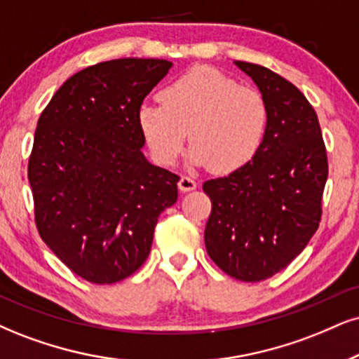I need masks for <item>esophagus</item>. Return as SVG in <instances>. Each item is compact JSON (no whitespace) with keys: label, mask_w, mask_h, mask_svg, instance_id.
Listing matches in <instances>:
<instances>
[{"label":"esophagus","mask_w":359,"mask_h":359,"mask_svg":"<svg viewBox=\"0 0 359 359\" xmlns=\"http://www.w3.org/2000/svg\"><path fill=\"white\" fill-rule=\"evenodd\" d=\"M196 187H198V183L193 178H189V176H181L178 181L180 191H183V193L193 191V189H196Z\"/></svg>","instance_id":"esophagus-1"}]
</instances>
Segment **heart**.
Segmentation results:
<instances>
[{
  "mask_svg": "<svg viewBox=\"0 0 359 359\" xmlns=\"http://www.w3.org/2000/svg\"><path fill=\"white\" fill-rule=\"evenodd\" d=\"M138 126L158 165H175L189 133L191 165L231 172L259 151L268 108L253 88L200 66L170 83L163 101H144L138 108Z\"/></svg>",
  "mask_w": 359,
  "mask_h": 359,
  "instance_id": "1",
  "label": "heart"
}]
</instances>
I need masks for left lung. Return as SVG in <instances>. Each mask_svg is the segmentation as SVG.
Instances as JSON below:
<instances>
[{"mask_svg": "<svg viewBox=\"0 0 359 359\" xmlns=\"http://www.w3.org/2000/svg\"><path fill=\"white\" fill-rule=\"evenodd\" d=\"M268 108L259 151L228 176L208 180L205 245L229 276L255 283L293 261L316 233L328 158L316 111L293 83L264 66L234 61Z\"/></svg>", "mask_w": 359, "mask_h": 359, "instance_id": "obj_1", "label": "left lung"}]
</instances>
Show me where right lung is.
I'll use <instances>...</instances> for the list:
<instances>
[{"instance_id":"1","label":"right lung","mask_w":359,"mask_h":359,"mask_svg":"<svg viewBox=\"0 0 359 359\" xmlns=\"http://www.w3.org/2000/svg\"><path fill=\"white\" fill-rule=\"evenodd\" d=\"M166 60L121 57L63 83L34 133L28 180L41 240L96 285L131 276L148 258L158 216L180 176L143 154L138 108L166 76Z\"/></svg>"}]
</instances>
